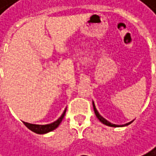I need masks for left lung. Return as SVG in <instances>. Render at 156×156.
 Segmentation results:
<instances>
[{
	"label": "left lung",
	"instance_id": "1",
	"mask_svg": "<svg viewBox=\"0 0 156 156\" xmlns=\"http://www.w3.org/2000/svg\"><path fill=\"white\" fill-rule=\"evenodd\" d=\"M93 108H94V112H95V114H96V116L98 117V119L102 123V124H104V125H106V126H112V127H120V126H128L129 124H131L133 121H131V122H129V123H127V124H125V125H114V124H112V123H110L109 121H107L105 118H103L102 116H101L99 113H98V112L97 111V109H96V106H95V104H94V102H93Z\"/></svg>",
	"mask_w": 156,
	"mask_h": 156
}]
</instances>
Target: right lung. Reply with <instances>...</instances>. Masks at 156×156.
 Instances as JSON below:
<instances>
[{"label":"right lung","instance_id":"1","mask_svg":"<svg viewBox=\"0 0 156 156\" xmlns=\"http://www.w3.org/2000/svg\"><path fill=\"white\" fill-rule=\"evenodd\" d=\"M66 113V110L63 112L62 115L60 116V117L55 121L54 123H51V124H48V125H34V124H29V123H25L24 122V125L30 129L31 130L32 132H34V133H37V134H45V133H48V132L54 130V129H56L59 124L61 123L63 117H64V115Z\"/></svg>","mask_w":156,"mask_h":156}]
</instances>
